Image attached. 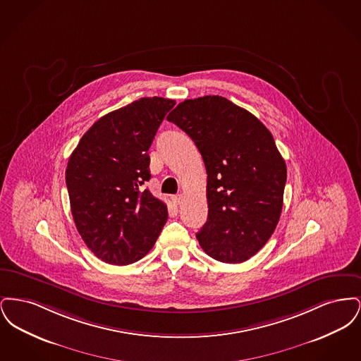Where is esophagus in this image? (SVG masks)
Listing matches in <instances>:
<instances>
[{
  "mask_svg": "<svg viewBox=\"0 0 361 361\" xmlns=\"http://www.w3.org/2000/svg\"><path fill=\"white\" fill-rule=\"evenodd\" d=\"M172 199L173 202H174L176 204H180V203H181V200H183V195H174Z\"/></svg>",
  "mask_w": 361,
  "mask_h": 361,
  "instance_id": "34e87169",
  "label": "esophagus"
}]
</instances>
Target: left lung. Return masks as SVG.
<instances>
[{
  "label": "left lung",
  "instance_id": "8db88e82",
  "mask_svg": "<svg viewBox=\"0 0 361 361\" xmlns=\"http://www.w3.org/2000/svg\"><path fill=\"white\" fill-rule=\"evenodd\" d=\"M166 119L188 134L206 165L202 249L227 264L249 259L274 234L283 208L287 166L272 134L222 96L185 100Z\"/></svg>",
  "mask_w": 361,
  "mask_h": 361
}]
</instances>
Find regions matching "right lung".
<instances>
[{"label": "right lung", "mask_w": 361, "mask_h": 361, "mask_svg": "<svg viewBox=\"0 0 361 361\" xmlns=\"http://www.w3.org/2000/svg\"><path fill=\"white\" fill-rule=\"evenodd\" d=\"M176 102L142 97L96 121L71 153L66 185L75 227L96 257L128 265L154 246L168 208L147 189L150 149Z\"/></svg>", "instance_id": "obj_1"}]
</instances>
